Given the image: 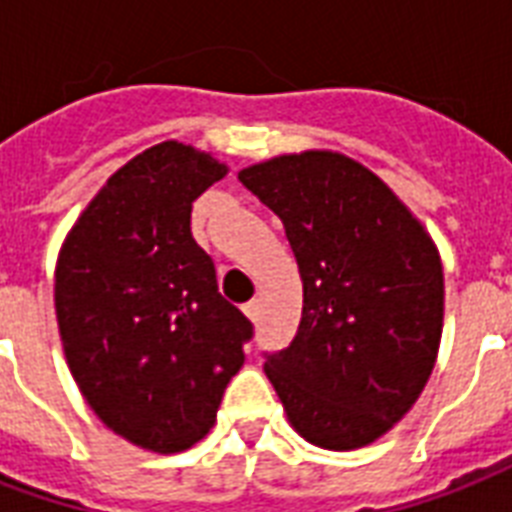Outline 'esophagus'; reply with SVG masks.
I'll return each mask as SVG.
<instances>
[{
    "mask_svg": "<svg viewBox=\"0 0 512 512\" xmlns=\"http://www.w3.org/2000/svg\"><path fill=\"white\" fill-rule=\"evenodd\" d=\"M243 312L248 315V318L253 320V323H259V315H261V307H259V301H248L243 307Z\"/></svg>",
    "mask_w": 512,
    "mask_h": 512,
    "instance_id": "obj_1",
    "label": "esophagus"
}]
</instances>
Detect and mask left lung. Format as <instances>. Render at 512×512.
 I'll return each mask as SVG.
<instances>
[{
	"label": "left lung",
	"instance_id": "1",
	"mask_svg": "<svg viewBox=\"0 0 512 512\" xmlns=\"http://www.w3.org/2000/svg\"><path fill=\"white\" fill-rule=\"evenodd\" d=\"M237 178L283 221L304 285L296 336L264 352L269 382L310 443L368 446L433 374L441 256L390 186L344 154H285Z\"/></svg>",
	"mask_w": 512,
	"mask_h": 512
}]
</instances>
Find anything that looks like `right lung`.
Instances as JSON below:
<instances>
[{
  "instance_id": "right-lung-1",
  "label": "right lung",
  "mask_w": 512,
  "mask_h": 512,
  "mask_svg": "<svg viewBox=\"0 0 512 512\" xmlns=\"http://www.w3.org/2000/svg\"><path fill=\"white\" fill-rule=\"evenodd\" d=\"M224 176L227 165L192 146H152L106 181L58 256L71 376L98 419L141 449L200 441L253 339L189 227L192 202Z\"/></svg>"
}]
</instances>
